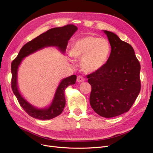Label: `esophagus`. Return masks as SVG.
Here are the masks:
<instances>
[{"label":"esophagus","instance_id":"34e87169","mask_svg":"<svg viewBox=\"0 0 153 153\" xmlns=\"http://www.w3.org/2000/svg\"><path fill=\"white\" fill-rule=\"evenodd\" d=\"M85 80V78L84 76H83L79 75V76H77V82H78L81 83V82H84Z\"/></svg>","mask_w":153,"mask_h":153}]
</instances>
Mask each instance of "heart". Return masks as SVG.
<instances>
[{"label":"heart","mask_w":153,"mask_h":153,"mask_svg":"<svg viewBox=\"0 0 153 153\" xmlns=\"http://www.w3.org/2000/svg\"><path fill=\"white\" fill-rule=\"evenodd\" d=\"M110 51V45L107 39L87 36L73 43L70 54L74 58L82 59L81 67L85 72L93 73L103 67Z\"/></svg>","instance_id":"obj_1"}]
</instances>
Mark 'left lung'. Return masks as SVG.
<instances>
[{
    "mask_svg": "<svg viewBox=\"0 0 153 153\" xmlns=\"http://www.w3.org/2000/svg\"><path fill=\"white\" fill-rule=\"evenodd\" d=\"M111 46L106 64L87 76L92 87L90 104L100 116L110 118L130 109L140 91V64L131 46L114 32L103 30Z\"/></svg>",
    "mask_w": 153,
    "mask_h": 153,
    "instance_id": "obj_1",
    "label": "left lung"
}]
</instances>
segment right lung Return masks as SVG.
<instances>
[{
	"label": "right lung",
	"instance_id": "right-lung-1",
	"mask_svg": "<svg viewBox=\"0 0 153 153\" xmlns=\"http://www.w3.org/2000/svg\"><path fill=\"white\" fill-rule=\"evenodd\" d=\"M77 30L78 28L74 25L51 29L26 43L21 48L16 59L13 61L11 67L12 90L20 106L30 116L40 120H49L61 114L66 105L64 91L69 85L75 84L76 76L73 75L62 79L55 91L51 103L47 107L39 108L30 104L20 92L17 81L18 68L25 57L44 48L56 47L64 54L69 39Z\"/></svg>",
	"mask_w": 153,
	"mask_h": 153
}]
</instances>
